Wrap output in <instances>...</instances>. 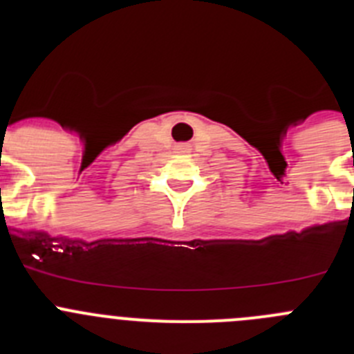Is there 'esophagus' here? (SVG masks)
I'll return each mask as SVG.
<instances>
[{"label":"esophagus","instance_id":"obj_1","mask_svg":"<svg viewBox=\"0 0 354 354\" xmlns=\"http://www.w3.org/2000/svg\"><path fill=\"white\" fill-rule=\"evenodd\" d=\"M175 149L179 150V152H189V150H192V147L187 145V143H179V145L175 147Z\"/></svg>","mask_w":354,"mask_h":354}]
</instances>
